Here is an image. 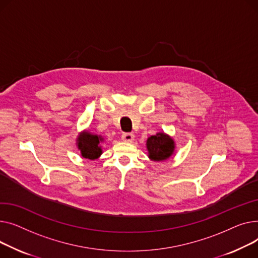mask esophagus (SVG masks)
Returning a JSON list of instances; mask_svg holds the SVG:
<instances>
[{"mask_svg":"<svg viewBox=\"0 0 258 258\" xmlns=\"http://www.w3.org/2000/svg\"><path fill=\"white\" fill-rule=\"evenodd\" d=\"M122 140H123L124 142H126V143H131V142L134 140V134L129 133V132L123 133V134H122Z\"/></svg>","mask_w":258,"mask_h":258,"instance_id":"esophagus-1","label":"esophagus"}]
</instances>
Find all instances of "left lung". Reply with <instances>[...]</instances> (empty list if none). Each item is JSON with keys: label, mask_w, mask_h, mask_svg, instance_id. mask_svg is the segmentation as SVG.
<instances>
[{"label": "left lung", "mask_w": 258, "mask_h": 258, "mask_svg": "<svg viewBox=\"0 0 258 258\" xmlns=\"http://www.w3.org/2000/svg\"><path fill=\"white\" fill-rule=\"evenodd\" d=\"M149 158L155 161H162L170 158L175 150V142L165 133H157L147 140Z\"/></svg>", "instance_id": "8db88e82"}]
</instances>
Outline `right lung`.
I'll return each instance as SVG.
<instances>
[{
  "label": "right lung",
  "mask_w": 258,
  "mask_h": 258,
  "mask_svg": "<svg viewBox=\"0 0 258 258\" xmlns=\"http://www.w3.org/2000/svg\"><path fill=\"white\" fill-rule=\"evenodd\" d=\"M103 142L102 136L83 131L77 139V147L80 150L82 157L94 160L101 156L102 149L100 143Z\"/></svg>",
  "instance_id": "right-lung-1"
}]
</instances>
